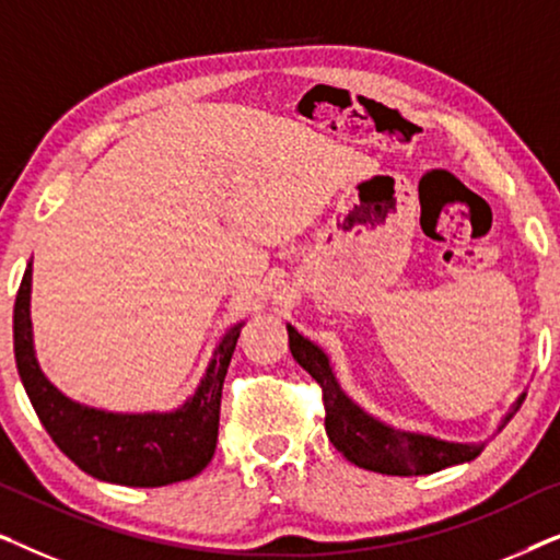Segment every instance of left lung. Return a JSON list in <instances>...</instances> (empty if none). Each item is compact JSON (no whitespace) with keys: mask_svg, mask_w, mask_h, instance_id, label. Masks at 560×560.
I'll return each instance as SVG.
<instances>
[{"mask_svg":"<svg viewBox=\"0 0 560 560\" xmlns=\"http://www.w3.org/2000/svg\"><path fill=\"white\" fill-rule=\"evenodd\" d=\"M290 351L295 362L311 374L320 385L326 410V433L336 451H341L351 464L362 469L393 474V477H420V474H433L446 469V466L471 462L481 454V446L469 443H448L439 441L433 435L405 433L395 431L349 400L341 393L331 366L324 351L316 343L303 339L293 326H288ZM525 397H520L515 410L523 405ZM512 418V412L504 418V423Z\"/></svg>","mask_w":560,"mask_h":560,"instance_id":"1","label":"left lung"}]
</instances>
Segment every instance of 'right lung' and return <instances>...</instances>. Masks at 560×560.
Returning <instances> with one entry per match:
<instances>
[{
	"instance_id": "add662e5",
	"label": "right lung",
	"mask_w": 560,
	"mask_h": 560,
	"mask_svg": "<svg viewBox=\"0 0 560 560\" xmlns=\"http://www.w3.org/2000/svg\"><path fill=\"white\" fill-rule=\"evenodd\" d=\"M30 278L14 298V359L30 402L52 443L91 477L125 487H165L201 474L217 451L221 387L242 326L219 343L196 395L175 412L119 416L68 400L45 380L33 351Z\"/></svg>"
}]
</instances>
